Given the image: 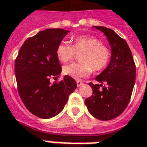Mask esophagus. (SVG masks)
Instances as JSON below:
<instances>
[{
	"instance_id": "esophagus-1",
	"label": "esophagus",
	"mask_w": 147,
	"mask_h": 147,
	"mask_svg": "<svg viewBox=\"0 0 147 147\" xmlns=\"http://www.w3.org/2000/svg\"><path fill=\"white\" fill-rule=\"evenodd\" d=\"M83 82L81 80H77V85H78V87H80V86H81Z\"/></svg>"
}]
</instances>
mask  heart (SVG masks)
I'll use <instances>...</instances> for the list:
<instances>
[{"label":"heart","instance_id":"heart-1","mask_svg":"<svg viewBox=\"0 0 147 147\" xmlns=\"http://www.w3.org/2000/svg\"><path fill=\"white\" fill-rule=\"evenodd\" d=\"M79 55V63H72L63 68L65 75L74 79L85 78L92 72L100 71L109 63L110 49L94 36H79L73 39V44L61 42L57 48V56L61 62L67 63Z\"/></svg>","mask_w":147,"mask_h":147}]
</instances>
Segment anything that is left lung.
<instances>
[{"label": "left lung", "mask_w": 147, "mask_h": 147, "mask_svg": "<svg viewBox=\"0 0 147 147\" xmlns=\"http://www.w3.org/2000/svg\"><path fill=\"white\" fill-rule=\"evenodd\" d=\"M107 36L111 45V60L106 69L95 78L101 84L89 83L93 94L85 100L88 111L102 121L122 114L129 102L136 80V64L124 38L114 31L94 26Z\"/></svg>", "instance_id": "left-lung-1"}]
</instances>
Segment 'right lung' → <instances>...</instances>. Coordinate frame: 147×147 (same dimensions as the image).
<instances>
[{"label":"right lung","mask_w":147,"mask_h":147,"mask_svg":"<svg viewBox=\"0 0 147 147\" xmlns=\"http://www.w3.org/2000/svg\"><path fill=\"white\" fill-rule=\"evenodd\" d=\"M68 32L62 28L41 31L25 41L15 59L20 98L28 110L38 118L49 119L59 114L77 88L75 80L67 75L59 82L49 81L62 71L57 48Z\"/></svg>","instance_id":"right-lung-1"}]
</instances>
